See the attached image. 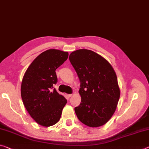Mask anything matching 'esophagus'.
I'll return each instance as SVG.
<instances>
[{
    "instance_id": "obj_1",
    "label": "esophagus",
    "mask_w": 149,
    "mask_h": 149,
    "mask_svg": "<svg viewBox=\"0 0 149 149\" xmlns=\"http://www.w3.org/2000/svg\"><path fill=\"white\" fill-rule=\"evenodd\" d=\"M72 95V94H66V97H67L68 98H70Z\"/></svg>"
}]
</instances>
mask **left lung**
Here are the masks:
<instances>
[{"label": "left lung", "mask_w": 149, "mask_h": 149, "mask_svg": "<svg viewBox=\"0 0 149 149\" xmlns=\"http://www.w3.org/2000/svg\"><path fill=\"white\" fill-rule=\"evenodd\" d=\"M69 59L80 81L81 101L74 109L75 114L87 126L103 125L115 113L120 97L114 70L105 58L89 49L73 52Z\"/></svg>", "instance_id": "1"}]
</instances>
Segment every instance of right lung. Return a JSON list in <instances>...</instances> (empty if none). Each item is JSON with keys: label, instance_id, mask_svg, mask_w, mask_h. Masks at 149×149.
<instances>
[{"label": "right lung", "instance_id": "1", "mask_svg": "<svg viewBox=\"0 0 149 149\" xmlns=\"http://www.w3.org/2000/svg\"><path fill=\"white\" fill-rule=\"evenodd\" d=\"M68 58V52L50 49L37 56L28 68L21 84L24 105L32 118L44 127L59 121L66 99L54 88L56 70Z\"/></svg>", "mask_w": 149, "mask_h": 149}]
</instances>
